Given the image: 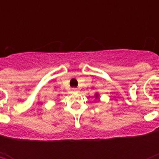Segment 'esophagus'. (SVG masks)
I'll return each mask as SVG.
<instances>
[{
  "instance_id": "34e87169",
  "label": "esophagus",
  "mask_w": 159,
  "mask_h": 159,
  "mask_svg": "<svg viewBox=\"0 0 159 159\" xmlns=\"http://www.w3.org/2000/svg\"><path fill=\"white\" fill-rule=\"evenodd\" d=\"M72 92H77V88H72Z\"/></svg>"
}]
</instances>
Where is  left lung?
<instances>
[{"instance_id":"left-lung-1","label":"left lung","mask_w":159,"mask_h":159,"mask_svg":"<svg viewBox=\"0 0 159 159\" xmlns=\"http://www.w3.org/2000/svg\"><path fill=\"white\" fill-rule=\"evenodd\" d=\"M95 97H96V99H98V100H99V94H98V93H97H97H96V94H95Z\"/></svg>"}]
</instances>
